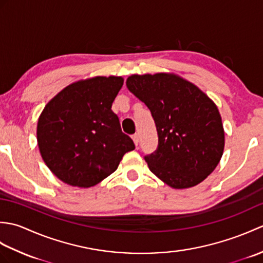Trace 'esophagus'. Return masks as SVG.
Listing matches in <instances>:
<instances>
[{
	"mask_svg": "<svg viewBox=\"0 0 263 263\" xmlns=\"http://www.w3.org/2000/svg\"><path fill=\"white\" fill-rule=\"evenodd\" d=\"M132 140H133V142H135L136 147H138V143H139V137H138V135L132 136Z\"/></svg>",
	"mask_w": 263,
	"mask_h": 263,
	"instance_id": "esophagus-1",
	"label": "esophagus"
}]
</instances>
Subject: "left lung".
Instances as JSON below:
<instances>
[{"label": "left lung", "instance_id": "obj_1", "mask_svg": "<svg viewBox=\"0 0 263 263\" xmlns=\"http://www.w3.org/2000/svg\"><path fill=\"white\" fill-rule=\"evenodd\" d=\"M126 87L152 111L158 147L146 156L149 170L173 189L198 185L215 171L225 147L216 104L175 73L132 74Z\"/></svg>", "mask_w": 263, "mask_h": 263}]
</instances>
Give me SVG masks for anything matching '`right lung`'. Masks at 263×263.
<instances>
[{
    "label": "right lung",
    "instance_id": "1",
    "mask_svg": "<svg viewBox=\"0 0 263 263\" xmlns=\"http://www.w3.org/2000/svg\"><path fill=\"white\" fill-rule=\"evenodd\" d=\"M122 77H93L62 89L44 107L37 143L44 163L71 186L90 187L116 171L135 149L111 110Z\"/></svg>",
    "mask_w": 263,
    "mask_h": 263
}]
</instances>
